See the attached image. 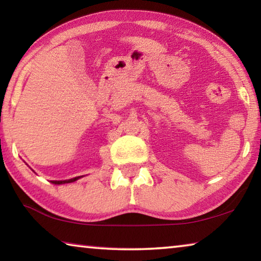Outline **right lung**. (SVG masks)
<instances>
[{"label":"right lung","instance_id":"obj_1","mask_svg":"<svg viewBox=\"0 0 261 261\" xmlns=\"http://www.w3.org/2000/svg\"><path fill=\"white\" fill-rule=\"evenodd\" d=\"M82 176H78V177H74V178H71V179H65V180H51L53 184H65V183H72L74 182V180H77L78 178H81Z\"/></svg>","mask_w":261,"mask_h":261}]
</instances>
